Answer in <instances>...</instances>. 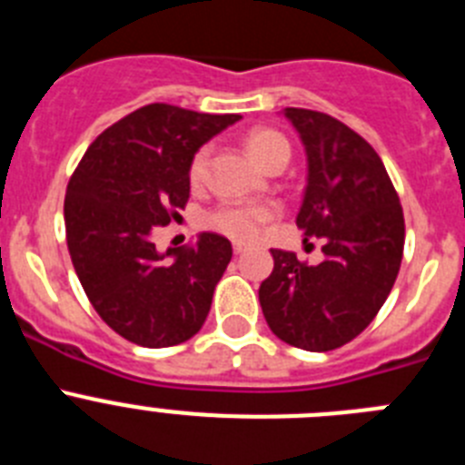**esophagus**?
<instances>
[{"label":"esophagus","instance_id":"obj_1","mask_svg":"<svg viewBox=\"0 0 465 465\" xmlns=\"http://www.w3.org/2000/svg\"><path fill=\"white\" fill-rule=\"evenodd\" d=\"M246 252V246L244 244H235L232 246V253H235V256H242V253Z\"/></svg>","mask_w":465,"mask_h":465}]
</instances>
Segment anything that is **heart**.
Segmentation results:
<instances>
[{
	"instance_id": "obj_1",
	"label": "heart",
	"mask_w": 465,
	"mask_h": 465,
	"mask_svg": "<svg viewBox=\"0 0 465 465\" xmlns=\"http://www.w3.org/2000/svg\"><path fill=\"white\" fill-rule=\"evenodd\" d=\"M246 149L265 170H282L291 160V142L272 127H256L246 134ZM212 146L204 143L188 163V182L193 188L204 186L209 174ZM279 219V207L272 203H225L204 216V225L232 242H256L265 225Z\"/></svg>"
}]
</instances>
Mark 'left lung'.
<instances>
[{
	"instance_id": "obj_1",
	"label": "left lung",
	"mask_w": 465,
	"mask_h": 465,
	"mask_svg": "<svg viewBox=\"0 0 465 465\" xmlns=\"http://www.w3.org/2000/svg\"><path fill=\"white\" fill-rule=\"evenodd\" d=\"M310 163L298 225L322 240L310 265L272 249L274 270L258 289L270 331L291 347L331 351L371 326L393 289L402 261L405 219L377 151L323 111H283Z\"/></svg>"
}]
</instances>
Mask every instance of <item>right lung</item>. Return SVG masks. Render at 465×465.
I'll return each instance as SVG.
<instances>
[{
  "mask_svg": "<svg viewBox=\"0 0 465 465\" xmlns=\"http://www.w3.org/2000/svg\"><path fill=\"white\" fill-rule=\"evenodd\" d=\"M240 121L146 104L106 127L69 179L64 230L74 270L102 322L139 347L191 340L212 307L232 246L203 232L195 249H155L160 225L191 197L188 163L204 142Z\"/></svg>",
  "mask_w": 465,
  "mask_h": 465,
  "instance_id": "right-lung-1",
  "label": "right lung"
}]
</instances>
